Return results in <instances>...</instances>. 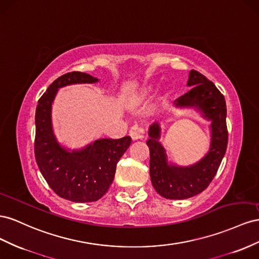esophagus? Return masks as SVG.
Segmentation results:
<instances>
[{"label":"esophagus","instance_id":"esophagus-1","mask_svg":"<svg viewBox=\"0 0 259 259\" xmlns=\"http://www.w3.org/2000/svg\"><path fill=\"white\" fill-rule=\"evenodd\" d=\"M129 132H130V136H131V138H132V140H134V141H136V140H141L145 136L144 129L139 128L138 125H132Z\"/></svg>","mask_w":259,"mask_h":259}]
</instances>
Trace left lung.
Instances as JSON below:
<instances>
[{"mask_svg": "<svg viewBox=\"0 0 259 259\" xmlns=\"http://www.w3.org/2000/svg\"><path fill=\"white\" fill-rule=\"evenodd\" d=\"M190 90L174 101L177 108H194L210 121V145L208 152L195 164L179 166L168 161L165 147L159 142L160 124L154 121L149 128L150 175L154 189L169 199H184L197 195L209 186L217 174L228 144L225 97L211 81L196 70L189 72Z\"/></svg>", "mask_w": 259, "mask_h": 259, "instance_id": "obj_1", "label": "left lung"}]
</instances>
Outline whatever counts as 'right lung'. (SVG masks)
I'll return each mask as SVG.
<instances>
[{
    "label": "right lung",
    "instance_id": "add662e5",
    "mask_svg": "<svg viewBox=\"0 0 259 259\" xmlns=\"http://www.w3.org/2000/svg\"><path fill=\"white\" fill-rule=\"evenodd\" d=\"M99 81L85 72L65 73L48 88L35 109L36 164L58 196L76 203L95 202L106 193L113 183L118 160L131 144L129 136L95 140L80 150L67 149L57 141L52 124V105L58 89Z\"/></svg>",
    "mask_w": 259,
    "mask_h": 259
}]
</instances>
